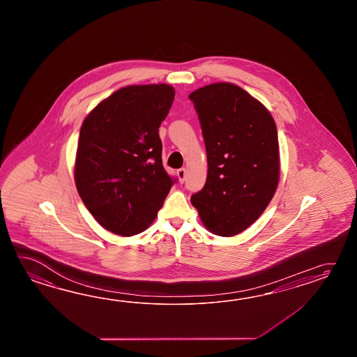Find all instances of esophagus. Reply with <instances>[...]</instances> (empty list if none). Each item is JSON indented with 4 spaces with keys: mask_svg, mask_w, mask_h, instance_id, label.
Listing matches in <instances>:
<instances>
[{
    "mask_svg": "<svg viewBox=\"0 0 357 357\" xmlns=\"http://www.w3.org/2000/svg\"><path fill=\"white\" fill-rule=\"evenodd\" d=\"M177 177H178V181H185V177H186V169H185V168H180V169H177Z\"/></svg>",
    "mask_w": 357,
    "mask_h": 357,
    "instance_id": "obj_1",
    "label": "esophagus"
}]
</instances>
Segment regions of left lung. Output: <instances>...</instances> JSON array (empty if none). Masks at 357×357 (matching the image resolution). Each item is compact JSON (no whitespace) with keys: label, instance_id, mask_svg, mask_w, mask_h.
<instances>
[{"label":"left lung","instance_id":"obj_1","mask_svg":"<svg viewBox=\"0 0 357 357\" xmlns=\"http://www.w3.org/2000/svg\"><path fill=\"white\" fill-rule=\"evenodd\" d=\"M204 137L208 175L191 197L205 228L231 237L258 220L280 182L277 126L266 107L232 83L192 91Z\"/></svg>","mask_w":357,"mask_h":357}]
</instances>
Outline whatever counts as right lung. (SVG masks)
<instances>
[{
    "instance_id": "1",
    "label": "right lung",
    "mask_w": 357,
    "mask_h": 357,
    "mask_svg": "<svg viewBox=\"0 0 357 357\" xmlns=\"http://www.w3.org/2000/svg\"><path fill=\"white\" fill-rule=\"evenodd\" d=\"M175 98L168 84L129 85L91 109L76 151V189L94 220L114 235L152 225L174 180L162 165L160 123Z\"/></svg>"
}]
</instances>
